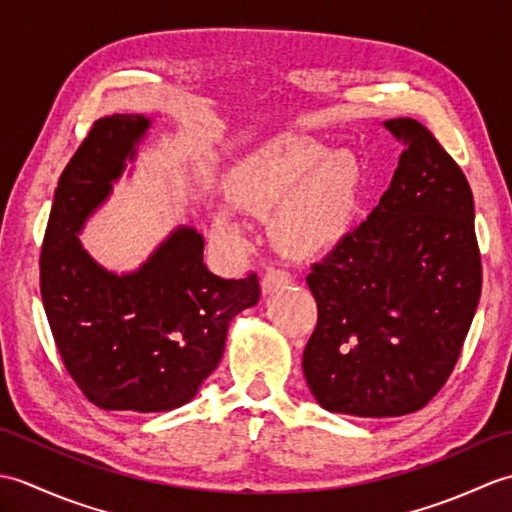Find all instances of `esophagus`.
<instances>
[{"label": "esophagus", "instance_id": "34e87169", "mask_svg": "<svg viewBox=\"0 0 512 512\" xmlns=\"http://www.w3.org/2000/svg\"><path fill=\"white\" fill-rule=\"evenodd\" d=\"M290 275L286 273V270L281 268H268L264 277H262V290L264 295H270V292H275L279 288H286L290 284Z\"/></svg>", "mask_w": 512, "mask_h": 512}]
</instances>
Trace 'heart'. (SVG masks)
I'll use <instances>...</instances> for the list:
<instances>
[{
  "label": "heart",
  "instance_id": "b5f03b06",
  "mask_svg": "<svg viewBox=\"0 0 512 512\" xmlns=\"http://www.w3.org/2000/svg\"><path fill=\"white\" fill-rule=\"evenodd\" d=\"M361 167L345 149L328 151L303 134H281L239 162L231 195L244 211L273 215V231L292 253L317 255L350 235L358 213ZM213 233L228 242L244 237L235 211L211 213Z\"/></svg>",
  "mask_w": 512,
  "mask_h": 512
}]
</instances>
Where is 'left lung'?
Returning <instances> with one entry per match:
<instances>
[{"label":"left lung","instance_id":"left-lung-1","mask_svg":"<svg viewBox=\"0 0 512 512\" xmlns=\"http://www.w3.org/2000/svg\"><path fill=\"white\" fill-rule=\"evenodd\" d=\"M402 143L389 189L306 284L319 308L303 376L323 409L405 416L438 394L482 290L473 193L427 127L391 118Z\"/></svg>","mask_w":512,"mask_h":512}]
</instances>
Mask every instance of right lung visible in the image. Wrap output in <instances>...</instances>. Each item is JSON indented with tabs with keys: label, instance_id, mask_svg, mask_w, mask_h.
Instances as JSON below:
<instances>
[{
	"label": "right lung",
	"instance_id": "1",
	"mask_svg": "<svg viewBox=\"0 0 512 512\" xmlns=\"http://www.w3.org/2000/svg\"><path fill=\"white\" fill-rule=\"evenodd\" d=\"M154 118L96 121L63 169L41 248V301L74 383L96 407L171 411L220 365L228 323L259 301V279H222L202 259L204 237L180 224L125 273L85 250L81 233L110 200Z\"/></svg>",
	"mask_w": 512,
	"mask_h": 512
}]
</instances>
